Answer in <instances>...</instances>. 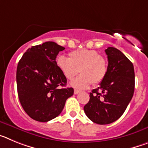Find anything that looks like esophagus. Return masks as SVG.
Listing matches in <instances>:
<instances>
[{"label":"esophagus","instance_id":"34e87169","mask_svg":"<svg viewBox=\"0 0 148 148\" xmlns=\"http://www.w3.org/2000/svg\"><path fill=\"white\" fill-rule=\"evenodd\" d=\"M79 92H81L80 90H74V94H75V95H76V94H78V93H79Z\"/></svg>","mask_w":148,"mask_h":148}]
</instances>
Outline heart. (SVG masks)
<instances>
[{
  "label": "heart",
  "mask_w": 148,
  "mask_h": 148,
  "mask_svg": "<svg viewBox=\"0 0 148 148\" xmlns=\"http://www.w3.org/2000/svg\"><path fill=\"white\" fill-rule=\"evenodd\" d=\"M56 64L67 80H73L78 73H81L71 83L72 87L76 89H86L91 83L94 85L100 83L108 72L106 58L93 49L73 51L69 54V58L58 56Z\"/></svg>",
  "instance_id": "1"
}]
</instances>
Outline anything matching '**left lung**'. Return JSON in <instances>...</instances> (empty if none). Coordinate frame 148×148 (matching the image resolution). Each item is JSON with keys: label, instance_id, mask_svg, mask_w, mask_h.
Wrapping results in <instances>:
<instances>
[{"label": "left lung", "instance_id": "1", "mask_svg": "<svg viewBox=\"0 0 148 148\" xmlns=\"http://www.w3.org/2000/svg\"><path fill=\"white\" fill-rule=\"evenodd\" d=\"M108 66L106 76L99 87L90 93L84 113L94 123L108 125L122 116L133 98L135 87L133 64L121 51L105 49Z\"/></svg>", "mask_w": 148, "mask_h": 148}]
</instances>
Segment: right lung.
Here are the masks:
<instances>
[{
	"instance_id": "right-lung-1",
	"label": "right lung",
	"mask_w": 148,
	"mask_h": 148,
	"mask_svg": "<svg viewBox=\"0 0 148 148\" xmlns=\"http://www.w3.org/2000/svg\"><path fill=\"white\" fill-rule=\"evenodd\" d=\"M64 49L47 41L27 49L18 62V98L24 111L35 121L46 122L57 117L73 95V88L61 87L66 86V78L56 64V56Z\"/></svg>"
}]
</instances>
